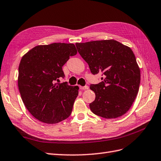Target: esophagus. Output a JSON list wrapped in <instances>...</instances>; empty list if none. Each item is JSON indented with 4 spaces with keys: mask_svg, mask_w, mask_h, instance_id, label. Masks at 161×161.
Returning <instances> with one entry per match:
<instances>
[{
    "mask_svg": "<svg viewBox=\"0 0 161 161\" xmlns=\"http://www.w3.org/2000/svg\"><path fill=\"white\" fill-rule=\"evenodd\" d=\"M80 88L81 90H88L89 88V87L88 86H80Z\"/></svg>",
    "mask_w": 161,
    "mask_h": 161,
    "instance_id": "34e87169",
    "label": "esophagus"
}]
</instances>
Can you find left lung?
<instances>
[{"instance_id": "8db88e82", "label": "left lung", "mask_w": 161, "mask_h": 161, "mask_svg": "<svg viewBox=\"0 0 161 161\" xmlns=\"http://www.w3.org/2000/svg\"><path fill=\"white\" fill-rule=\"evenodd\" d=\"M75 45L91 73L103 75V81L90 86L96 94L90 104L92 112L106 119L123 115L134 102L140 84V70L132 50L114 40Z\"/></svg>"}]
</instances>
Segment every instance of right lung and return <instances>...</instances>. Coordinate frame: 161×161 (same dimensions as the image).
Listing matches in <instances>:
<instances>
[{
    "label": "right lung",
    "instance_id": "add662e5",
    "mask_svg": "<svg viewBox=\"0 0 161 161\" xmlns=\"http://www.w3.org/2000/svg\"><path fill=\"white\" fill-rule=\"evenodd\" d=\"M73 44L38 45L22 57L19 66L18 87L26 108L38 121L58 123L70 116L78 96V86L67 82L62 67L77 54Z\"/></svg>",
    "mask_w": 161,
    "mask_h": 161
}]
</instances>
